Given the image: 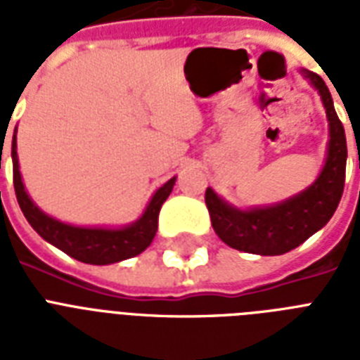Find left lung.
Wrapping results in <instances>:
<instances>
[{
    "label": "left lung",
    "instance_id": "8db88e82",
    "mask_svg": "<svg viewBox=\"0 0 360 360\" xmlns=\"http://www.w3.org/2000/svg\"><path fill=\"white\" fill-rule=\"evenodd\" d=\"M301 75L314 89H318L329 121V143L323 168L312 185L302 192L263 207H233L207 186L205 203L214 233L236 250L259 256L285 254L321 230L340 203L346 181V132L321 76L307 69H301Z\"/></svg>",
    "mask_w": 360,
    "mask_h": 360
}]
</instances>
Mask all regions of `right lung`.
Returning <instances> with one entry per match:
<instances>
[{
    "label": "right lung",
    "instance_id": "add662e5",
    "mask_svg": "<svg viewBox=\"0 0 360 360\" xmlns=\"http://www.w3.org/2000/svg\"><path fill=\"white\" fill-rule=\"evenodd\" d=\"M13 179L16 200L22 213L31 228L44 240L53 245L70 257L91 265H110L134 257L146 250L155 239L158 228V213L169 192L174 188L175 179L172 177L151 196L147 207L138 220L121 228H103V226H75L61 222L46 214L35 205L30 194L25 192L16 153V129L13 136Z\"/></svg>",
    "mask_w": 360,
    "mask_h": 360
}]
</instances>
